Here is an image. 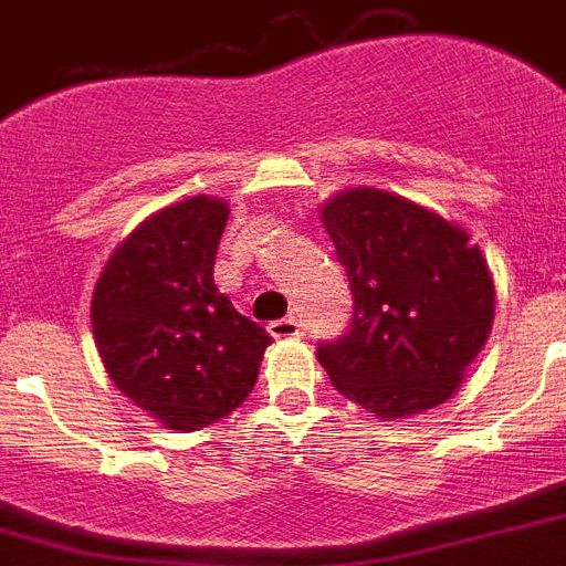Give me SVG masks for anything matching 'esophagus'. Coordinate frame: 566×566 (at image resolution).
<instances>
[{"label":"esophagus","instance_id":"esophagus-1","mask_svg":"<svg viewBox=\"0 0 566 566\" xmlns=\"http://www.w3.org/2000/svg\"><path fill=\"white\" fill-rule=\"evenodd\" d=\"M269 334L277 336V339H294V336H303V325H300V319L294 317H283V319H274V323H269Z\"/></svg>","mask_w":566,"mask_h":566}]
</instances>
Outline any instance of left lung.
I'll use <instances>...</instances> for the list:
<instances>
[{
  "mask_svg": "<svg viewBox=\"0 0 566 566\" xmlns=\"http://www.w3.org/2000/svg\"><path fill=\"white\" fill-rule=\"evenodd\" d=\"M323 227L354 294L345 334L317 347L331 385L378 418L443 403L494 319L476 243L438 212L373 188L334 196Z\"/></svg>",
  "mask_w": 566,
  "mask_h": 566,
  "instance_id": "8db88e82",
  "label": "left lung"
}]
</instances>
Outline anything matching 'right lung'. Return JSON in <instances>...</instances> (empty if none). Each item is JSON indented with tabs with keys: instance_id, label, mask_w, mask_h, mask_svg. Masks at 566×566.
I'll list each match as a JSON object with an SVG mask.
<instances>
[{
	"instance_id": "add662e5",
	"label": "right lung",
	"mask_w": 566,
	"mask_h": 566,
	"mask_svg": "<svg viewBox=\"0 0 566 566\" xmlns=\"http://www.w3.org/2000/svg\"><path fill=\"white\" fill-rule=\"evenodd\" d=\"M227 216L207 196L165 207L117 247L92 294L106 373L170 429L193 432L241 407L272 345L212 280Z\"/></svg>"
}]
</instances>
